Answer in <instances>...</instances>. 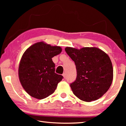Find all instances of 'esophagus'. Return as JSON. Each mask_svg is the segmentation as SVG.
Listing matches in <instances>:
<instances>
[{
    "label": "esophagus",
    "instance_id": "obj_1",
    "mask_svg": "<svg viewBox=\"0 0 126 126\" xmlns=\"http://www.w3.org/2000/svg\"><path fill=\"white\" fill-rule=\"evenodd\" d=\"M62 75L63 76V77L64 78H65V77H66V73H63Z\"/></svg>",
    "mask_w": 126,
    "mask_h": 126
}]
</instances>
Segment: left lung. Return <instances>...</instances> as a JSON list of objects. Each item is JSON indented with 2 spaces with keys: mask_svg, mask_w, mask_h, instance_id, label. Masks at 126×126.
I'll use <instances>...</instances> for the list:
<instances>
[{
  "mask_svg": "<svg viewBox=\"0 0 126 126\" xmlns=\"http://www.w3.org/2000/svg\"><path fill=\"white\" fill-rule=\"evenodd\" d=\"M65 50L76 66L77 78L70 84L74 94L85 102L95 101L109 89L113 77L109 56L95 47L78 49L66 47Z\"/></svg>",
  "mask_w": 126,
  "mask_h": 126,
  "instance_id": "1",
  "label": "left lung"
}]
</instances>
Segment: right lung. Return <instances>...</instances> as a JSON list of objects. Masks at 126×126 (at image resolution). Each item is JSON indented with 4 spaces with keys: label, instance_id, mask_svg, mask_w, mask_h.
Instances as JSON below:
<instances>
[{
    "label": "right lung",
    "instance_id": "1",
    "mask_svg": "<svg viewBox=\"0 0 126 126\" xmlns=\"http://www.w3.org/2000/svg\"><path fill=\"white\" fill-rule=\"evenodd\" d=\"M62 50L60 47L40 42L25 51L19 65L18 75L23 88L31 96L42 99L54 93L63 77L55 73L52 58Z\"/></svg>",
    "mask_w": 126,
    "mask_h": 126
}]
</instances>
